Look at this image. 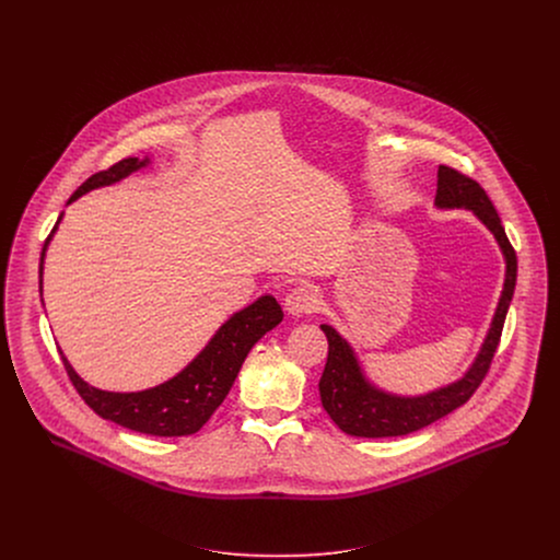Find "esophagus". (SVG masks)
Masks as SVG:
<instances>
[{
  "instance_id": "34e87169",
  "label": "esophagus",
  "mask_w": 560,
  "mask_h": 560,
  "mask_svg": "<svg viewBox=\"0 0 560 560\" xmlns=\"http://www.w3.org/2000/svg\"><path fill=\"white\" fill-rule=\"evenodd\" d=\"M320 295L317 287L313 284H298L284 300V306L291 315L302 317V315H311L319 308Z\"/></svg>"
}]
</instances>
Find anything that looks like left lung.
<instances>
[{
	"label": "left lung",
	"mask_w": 560,
	"mask_h": 560,
	"mask_svg": "<svg viewBox=\"0 0 560 560\" xmlns=\"http://www.w3.org/2000/svg\"><path fill=\"white\" fill-rule=\"evenodd\" d=\"M435 205L442 209H472L502 247V254L506 258V280L491 329L485 338L477 362L472 364L464 380L424 397L400 399L375 390L364 380L351 347L336 334V329H331L329 325H320V329L327 336V362L319 382L320 402L329 418L349 435H405L444 418L477 393V388L489 373L491 360L500 345L506 311L517 280V256L504 233L500 215L493 202L489 200L487 191L480 187V183L448 165H440L438 170Z\"/></svg>",
	"instance_id": "left-lung-1"
}]
</instances>
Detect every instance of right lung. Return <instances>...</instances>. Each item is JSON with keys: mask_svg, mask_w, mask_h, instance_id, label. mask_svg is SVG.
I'll list each match as a JSON object with an SVG mask.
<instances>
[{"mask_svg": "<svg viewBox=\"0 0 560 560\" xmlns=\"http://www.w3.org/2000/svg\"><path fill=\"white\" fill-rule=\"evenodd\" d=\"M149 160L140 161L138 158L118 161L107 170L92 174L83 180L78 191L69 198V202L78 200L81 194L112 185L133 170L142 167ZM60 222V220H58ZM56 222V226H58ZM54 226V231H56ZM51 231V233H54ZM51 240V235L47 241ZM45 241V247H47ZM40 254V273H43V256ZM284 317L280 304L265 295L256 300L252 306L243 308L231 320H226L220 331L211 338L205 351L176 377L161 384L158 388L142 390V393H105L88 386L80 375L73 371L69 360L62 355L67 375L81 399L88 402L101 418H107L120 427H127L138 433L161 435V438H178L191 435L205 427V422L213 416V411L224 402L231 393L241 364L254 342L262 338L269 329H273Z\"/></svg>", "mask_w": 560, "mask_h": 560, "instance_id": "1", "label": "right lung"}]
</instances>
